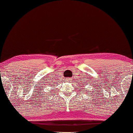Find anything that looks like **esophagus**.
I'll return each mask as SVG.
<instances>
[{
  "label": "esophagus",
  "instance_id": "1",
  "mask_svg": "<svg viewBox=\"0 0 133 133\" xmlns=\"http://www.w3.org/2000/svg\"><path fill=\"white\" fill-rule=\"evenodd\" d=\"M67 81H68V80H67Z\"/></svg>",
  "mask_w": 133,
  "mask_h": 133
}]
</instances>
